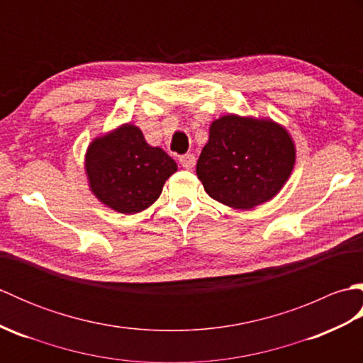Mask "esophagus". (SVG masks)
I'll use <instances>...</instances> for the list:
<instances>
[{"mask_svg": "<svg viewBox=\"0 0 363 363\" xmlns=\"http://www.w3.org/2000/svg\"><path fill=\"white\" fill-rule=\"evenodd\" d=\"M179 164L186 169H191L196 164V157L194 156V154H186V156H182L179 159Z\"/></svg>", "mask_w": 363, "mask_h": 363, "instance_id": "1", "label": "esophagus"}]
</instances>
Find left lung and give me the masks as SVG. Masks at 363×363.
Segmentation results:
<instances>
[{
    "label": "left lung",
    "mask_w": 363,
    "mask_h": 363,
    "mask_svg": "<svg viewBox=\"0 0 363 363\" xmlns=\"http://www.w3.org/2000/svg\"><path fill=\"white\" fill-rule=\"evenodd\" d=\"M295 162V142L279 123L228 113L211 123L196 174L215 201L250 211L279 194Z\"/></svg>",
    "instance_id": "8db88e82"
}]
</instances>
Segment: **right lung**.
<instances>
[{
	"instance_id": "add662e5",
	"label": "right lung",
	"mask_w": 363,
	"mask_h": 363,
	"mask_svg": "<svg viewBox=\"0 0 363 363\" xmlns=\"http://www.w3.org/2000/svg\"><path fill=\"white\" fill-rule=\"evenodd\" d=\"M84 169L98 201L134 215L157 201L177 165L159 146L146 143L140 128L125 123L90 142Z\"/></svg>"
}]
</instances>
